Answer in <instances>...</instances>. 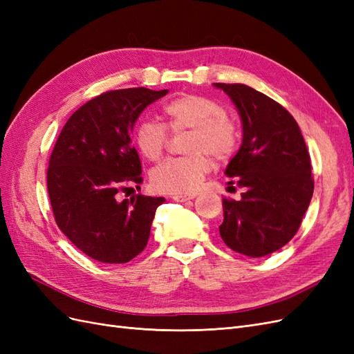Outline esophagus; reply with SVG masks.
<instances>
[{"mask_svg": "<svg viewBox=\"0 0 354 354\" xmlns=\"http://www.w3.org/2000/svg\"><path fill=\"white\" fill-rule=\"evenodd\" d=\"M174 201L177 202H186V201H190V199H195L196 198V194H189V195H173L171 196Z\"/></svg>", "mask_w": 354, "mask_h": 354, "instance_id": "1", "label": "esophagus"}]
</instances>
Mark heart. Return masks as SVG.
<instances>
[{"label":"heart","mask_w":354,"mask_h":354,"mask_svg":"<svg viewBox=\"0 0 354 354\" xmlns=\"http://www.w3.org/2000/svg\"><path fill=\"white\" fill-rule=\"evenodd\" d=\"M164 112L171 131L190 130L186 152L190 155L169 158L155 167L151 183L164 194H190L211 169V155L216 160H227L239 145V128L223 106L209 97L185 94L171 100ZM165 124L143 120L137 125L136 145L147 159L158 160L164 155L169 133Z\"/></svg>","instance_id":"b5f03b06"}]
</instances>
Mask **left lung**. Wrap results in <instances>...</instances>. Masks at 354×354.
<instances>
[{
    "mask_svg": "<svg viewBox=\"0 0 354 354\" xmlns=\"http://www.w3.org/2000/svg\"><path fill=\"white\" fill-rule=\"evenodd\" d=\"M236 104L243 138L226 168L230 185L243 187L241 199L223 198L220 236L230 250L264 257L298 232L315 181L306 142L294 116L282 104L243 84H214Z\"/></svg>",
    "mask_w": 354,
    "mask_h": 354,
    "instance_id": "1",
    "label": "left lung"
}]
</instances>
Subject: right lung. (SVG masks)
I'll return each mask as SVG.
<instances>
[{
  "instance_id": "1",
  "label": "right lung",
  "mask_w": 354,
  "mask_h": 354,
  "mask_svg": "<svg viewBox=\"0 0 354 354\" xmlns=\"http://www.w3.org/2000/svg\"><path fill=\"white\" fill-rule=\"evenodd\" d=\"M168 90L145 87L102 93L62 128L47 169V189L59 229L85 255L122 264L147 245L156 208L164 198L121 192L140 187L142 162L131 131L146 106Z\"/></svg>"
}]
</instances>
